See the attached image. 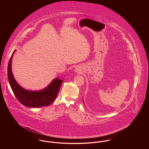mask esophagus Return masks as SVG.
I'll return each instance as SVG.
<instances>
[{"instance_id":"1","label":"esophagus","mask_w":149,"mask_h":149,"mask_svg":"<svg viewBox=\"0 0 149 149\" xmlns=\"http://www.w3.org/2000/svg\"><path fill=\"white\" fill-rule=\"evenodd\" d=\"M75 72H78V73H80V72H81V70H80V69L79 68H78V67L75 69Z\"/></svg>"}]
</instances>
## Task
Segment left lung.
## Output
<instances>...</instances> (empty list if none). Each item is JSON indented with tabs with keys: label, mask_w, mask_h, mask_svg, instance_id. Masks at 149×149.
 <instances>
[{
	"label": "left lung",
	"mask_w": 149,
	"mask_h": 149,
	"mask_svg": "<svg viewBox=\"0 0 149 149\" xmlns=\"http://www.w3.org/2000/svg\"><path fill=\"white\" fill-rule=\"evenodd\" d=\"M83 102H84V100H83Z\"/></svg>",
	"instance_id": "obj_1"
}]
</instances>
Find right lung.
Segmentation results:
<instances>
[{
  "label": "right lung",
  "instance_id": "obj_1",
  "mask_svg": "<svg viewBox=\"0 0 149 149\" xmlns=\"http://www.w3.org/2000/svg\"><path fill=\"white\" fill-rule=\"evenodd\" d=\"M14 50L9 60L8 66V78L10 86L19 102L27 107L47 106L56 99L63 80L55 78L47 86L40 91L26 90L19 85L15 80L12 71V61Z\"/></svg>",
  "mask_w": 149,
  "mask_h": 149
}]
</instances>
